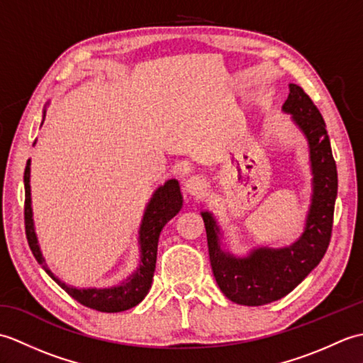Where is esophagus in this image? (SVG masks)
<instances>
[{
    "label": "esophagus",
    "mask_w": 363,
    "mask_h": 363,
    "mask_svg": "<svg viewBox=\"0 0 363 363\" xmlns=\"http://www.w3.org/2000/svg\"><path fill=\"white\" fill-rule=\"evenodd\" d=\"M184 190L191 196L203 198L207 190V181L203 176H190L189 179L184 182Z\"/></svg>",
    "instance_id": "esophagus-1"
}]
</instances>
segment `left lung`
Here are the masks:
<instances>
[{"mask_svg": "<svg viewBox=\"0 0 363 363\" xmlns=\"http://www.w3.org/2000/svg\"><path fill=\"white\" fill-rule=\"evenodd\" d=\"M289 87L282 112L290 115L306 137L312 173V196L303 234L289 246H254L245 256H235L225 248V235L215 215L201 212L215 281L223 295L235 304L264 306L289 295L320 264L330 240L338 181L326 123L303 89L296 84Z\"/></svg>", "mask_w": 363, "mask_h": 363, "instance_id": "obj_1", "label": "left lung"}]
</instances>
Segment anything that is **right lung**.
Masks as SVG:
<instances>
[{
    "instance_id": "right-lung-1",
    "label": "right lung",
    "mask_w": 363,
    "mask_h": 363,
    "mask_svg": "<svg viewBox=\"0 0 363 363\" xmlns=\"http://www.w3.org/2000/svg\"><path fill=\"white\" fill-rule=\"evenodd\" d=\"M46 117V107L43 109V120ZM42 120V125H43ZM35 145V142H34ZM182 209V195L179 182L176 179H168L164 186L157 187L151 195L148 204L145 207L143 217L138 228V265L125 281L118 282L112 287H87L78 289L68 285L54 274L45 262V257L38 245L35 234L34 218H33V201H30V159L26 162L25 168V225L29 248L33 251L35 260L42 265L51 279L59 287H62L68 295L78 301L82 306L90 307L98 312H123L130 307L142 303L143 298L148 295L152 284L154 269H156L157 259V243L162 229L174 215Z\"/></svg>"
}]
</instances>
